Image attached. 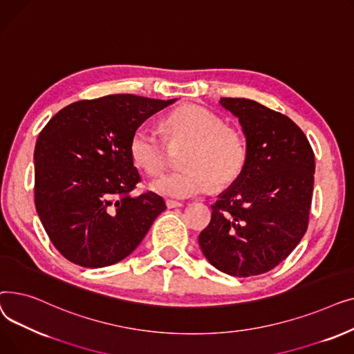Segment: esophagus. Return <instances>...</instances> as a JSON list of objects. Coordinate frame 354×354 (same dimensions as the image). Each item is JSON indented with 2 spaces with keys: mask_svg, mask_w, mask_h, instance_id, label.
<instances>
[{
  "mask_svg": "<svg viewBox=\"0 0 354 354\" xmlns=\"http://www.w3.org/2000/svg\"><path fill=\"white\" fill-rule=\"evenodd\" d=\"M166 207L167 208H178V207H182V202L174 201V199H166Z\"/></svg>",
  "mask_w": 354,
  "mask_h": 354,
  "instance_id": "obj_1",
  "label": "esophagus"
}]
</instances>
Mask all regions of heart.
Masks as SVG:
<instances>
[{"label":"heart","mask_w":354,"mask_h":354,"mask_svg":"<svg viewBox=\"0 0 354 354\" xmlns=\"http://www.w3.org/2000/svg\"><path fill=\"white\" fill-rule=\"evenodd\" d=\"M166 139L187 143L182 172L163 175L151 182V189L163 196L189 198L212 189H224L243 174L247 143L238 129L227 126L215 111L198 104H182L166 116ZM130 153L149 175L160 174L167 165L166 143L156 130L139 126L130 140Z\"/></svg>","instance_id":"b5f03b06"}]
</instances>
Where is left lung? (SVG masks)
Masks as SVG:
<instances>
[{"mask_svg": "<svg viewBox=\"0 0 354 354\" xmlns=\"http://www.w3.org/2000/svg\"><path fill=\"white\" fill-rule=\"evenodd\" d=\"M247 139L243 174L211 207L199 247L219 271L264 274L291 254L308 227L314 152L286 115L248 99L222 97Z\"/></svg>", "mask_w": 354, "mask_h": 354, "instance_id": "obj_1", "label": "left lung"}]
</instances>
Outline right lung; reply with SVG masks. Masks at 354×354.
<instances>
[{"label": "right lung", "mask_w": 354, "mask_h": 354, "mask_svg": "<svg viewBox=\"0 0 354 354\" xmlns=\"http://www.w3.org/2000/svg\"><path fill=\"white\" fill-rule=\"evenodd\" d=\"M111 95L74 102L40 132L34 151V202L53 245L68 261L102 268L132 254L166 209L152 191L130 195L140 175L130 140L175 102Z\"/></svg>", "instance_id": "add662e5"}]
</instances>
